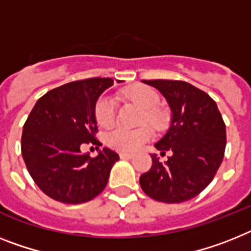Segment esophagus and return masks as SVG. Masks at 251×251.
Listing matches in <instances>:
<instances>
[{"label":"esophagus","mask_w":251,"mask_h":251,"mask_svg":"<svg viewBox=\"0 0 251 251\" xmlns=\"http://www.w3.org/2000/svg\"><path fill=\"white\" fill-rule=\"evenodd\" d=\"M120 157L127 158V159H131V158L134 157V154H132V153H126V151H121V153H120Z\"/></svg>","instance_id":"34e87169"}]
</instances>
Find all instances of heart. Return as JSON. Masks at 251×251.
<instances>
[{"label": "heart", "instance_id": "obj_1", "mask_svg": "<svg viewBox=\"0 0 251 251\" xmlns=\"http://www.w3.org/2000/svg\"><path fill=\"white\" fill-rule=\"evenodd\" d=\"M126 98L135 102L138 106L144 109L143 122L148 121L155 129H163L167 122V115L165 111L158 108L161 98L154 89L149 86H135L126 90ZM96 120L98 125L108 127L116 120V102L111 97L103 96L97 100ZM153 138V130L151 126L145 125L138 129H125L116 127L107 135V144L117 151H138L144 143Z\"/></svg>", "mask_w": 251, "mask_h": 251}]
</instances>
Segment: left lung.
<instances>
[{
	"instance_id": "left-lung-1",
	"label": "left lung",
	"mask_w": 251,
	"mask_h": 251,
	"mask_svg": "<svg viewBox=\"0 0 251 251\" xmlns=\"http://www.w3.org/2000/svg\"><path fill=\"white\" fill-rule=\"evenodd\" d=\"M165 97L171 109V125L154 144L161 154L172 151L165 163L151 154V167L140 176L148 197L163 203H182L210 184L222 163L226 125L205 92L178 80H143Z\"/></svg>"
}]
</instances>
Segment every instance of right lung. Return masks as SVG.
Masks as SVG:
<instances>
[{"mask_svg":"<svg viewBox=\"0 0 251 251\" xmlns=\"http://www.w3.org/2000/svg\"><path fill=\"white\" fill-rule=\"evenodd\" d=\"M112 85L109 77H93L58 86L37 100L25 121L22 135L25 165L38 187L54 201L85 203L106 187L119 154L103 148L92 158L83 154L80 147L102 145L94 138V111L100 94Z\"/></svg>","mask_w":251,"mask_h":251,"instance_id":"right-lung-1","label":"right lung"}]
</instances>
